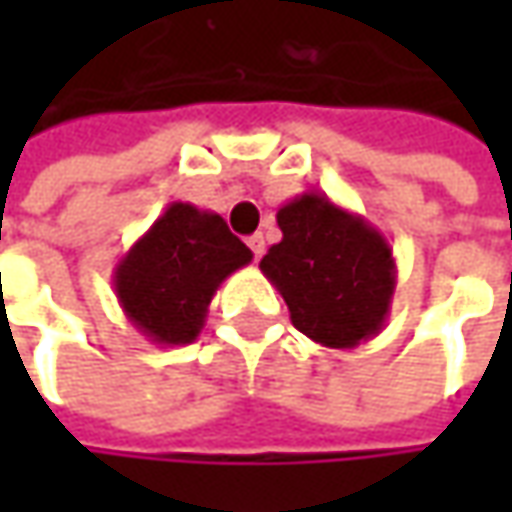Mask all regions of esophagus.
I'll list each match as a JSON object with an SVG mask.
<instances>
[{"label":"esophagus","mask_w":512,"mask_h":512,"mask_svg":"<svg viewBox=\"0 0 512 512\" xmlns=\"http://www.w3.org/2000/svg\"><path fill=\"white\" fill-rule=\"evenodd\" d=\"M247 245L253 250V256L259 259V256L265 253V236H262V233H253V236H247Z\"/></svg>","instance_id":"esophagus-1"}]
</instances>
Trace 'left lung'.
Masks as SVG:
<instances>
[{"label": "left lung", "mask_w": 512, "mask_h": 512, "mask_svg": "<svg viewBox=\"0 0 512 512\" xmlns=\"http://www.w3.org/2000/svg\"><path fill=\"white\" fill-rule=\"evenodd\" d=\"M282 242L259 262L282 293L290 322L307 339L350 350L387 322L396 259L382 233L359 213L307 190L279 207Z\"/></svg>", "instance_id": "8db88e82"}]
</instances>
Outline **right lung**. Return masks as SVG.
I'll list each match as a JSON object with an SVG mask.
<instances>
[{
    "label": "right lung",
    "mask_w": 512,
    "mask_h": 512,
    "mask_svg": "<svg viewBox=\"0 0 512 512\" xmlns=\"http://www.w3.org/2000/svg\"><path fill=\"white\" fill-rule=\"evenodd\" d=\"M250 259V247L227 230L219 213L170 202L113 267V290L148 342L190 344L205 327L219 285Z\"/></svg>",
    "instance_id": "1"
}]
</instances>
